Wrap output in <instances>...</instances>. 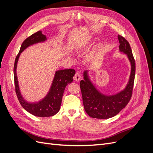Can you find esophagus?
<instances>
[{
    "label": "esophagus",
    "instance_id": "obj_1",
    "mask_svg": "<svg viewBox=\"0 0 153 153\" xmlns=\"http://www.w3.org/2000/svg\"><path fill=\"white\" fill-rule=\"evenodd\" d=\"M74 79H75L76 81L78 82L80 81L81 79V75L79 73H76L75 76H74Z\"/></svg>",
    "mask_w": 153,
    "mask_h": 153
}]
</instances>
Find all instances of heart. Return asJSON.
<instances>
[{
    "label": "heart",
    "mask_w": 153,
    "mask_h": 153,
    "mask_svg": "<svg viewBox=\"0 0 153 153\" xmlns=\"http://www.w3.org/2000/svg\"><path fill=\"white\" fill-rule=\"evenodd\" d=\"M82 45H83V44H82V45H78V47H81V46H82Z\"/></svg>",
    "instance_id": "b5f03b06"
}]
</instances>
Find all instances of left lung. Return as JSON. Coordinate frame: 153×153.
<instances>
[{
  "instance_id": "obj_1",
  "label": "left lung",
  "mask_w": 153,
  "mask_h": 153,
  "mask_svg": "<svg viewBox=\"0 0 153 153\" xmlns=\"http://www.w3.org/2000/svg\"><path fill=\"white\" fill-rule=\"evenodd\" d=\"M119 50L127 55L131 63V74L125 89L114 95L106 96L101 93L89 79L88 71L84 72V79L80 82L82 100L86 113L92 118L105 119L116 115L127 105L132 96L135 75V62L128 41L118 35Z\"/></svg>"
}]
</instances>
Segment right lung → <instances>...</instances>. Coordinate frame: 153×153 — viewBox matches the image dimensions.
<instances>
[{
	"label": "right lung",
	"instance_id": "obj_1",
	"mask_svg": "<svg viewBox=\"0 0 153 153\" xmlns=\"http://www.w3.org/2000/svg\"><path fill=\"white\" fill-rule=\"evenodd\" d=\"M47 40L46 36L41 30L32 34L24 40L22 44L19 53L17 55L14 65V79H15V91L19 102L26 111L37 117H47L53 116L60 110L64 89L68 84L73 82V77L75 74L73 69H61L55 72L54 78L48 93L45 98L36 103H29L23 98L20 91L16 68L20 53L29 46L36 43L44 42Z\"/></svg>",
	"mask_w": 153,
	"mask_h": 153
}]
</instances>
